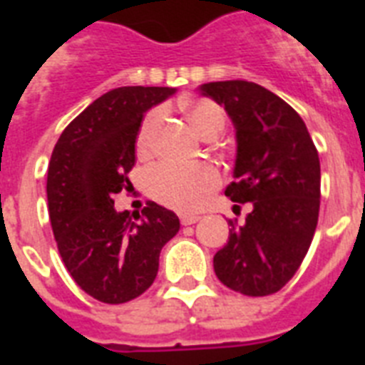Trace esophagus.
<instances>
[{
  "instance_id": "34e87169",
  "label": "esophagus",
  "mask_w": 365,
  "mask_h": 365,
  "mask_svg": "<svg viewBox=\"0 0 365 365\" xmlns=\"http://www.w3.org/2000/svg\"><path fill=\"white\" fill-rule=\"evenodd\" d=\"M180 220H182V225H193V223L199 222L200 216H195V214H182Z\"/></svg>"
}]
</instances>
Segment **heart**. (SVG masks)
Here are the masks:
<instances>
[{
  "label": "heart",
  "instance_id": "b5f03b06",
  "mask_svg": "<svg viewBox=\"0 0 365 365\" xmlns=\"http://www.w3.org/2000/svg\"><path fill=\"white\" fill-rule=\"evenodd\" d=\"M185 115L202 138L217 136L223 128L225 113L210 100H193L185 104ZM160 123V111H151L138 132V151L148 153L153 145L155 132ZM220 172L212 165H180L159 163L148 172L149 193L163 205L180 212H195L205 205L208 195L220 185Z\"/></svg>",
  "mask_w": 365,
  "mask_h": 365
}]
</instances>
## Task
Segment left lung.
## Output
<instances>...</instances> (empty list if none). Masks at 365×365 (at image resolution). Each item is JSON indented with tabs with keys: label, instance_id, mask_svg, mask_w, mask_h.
I'll list each match as a JSON object with an SVG mask.
<instances>
[{
	"label": "left lung",
	"instance_id": "obj_1",
	"mask_svg": "<svg viewBox=\"0 0 365 365\" xmlns=\"http://www.w3.org/2000/svg\"><path fill=\"white\" fill-rule=\"evenodd\" d=\"M199 91L223 106L235 126V182L225 195L252 202L244 225L229 222V240L214 255V271L239 294H274L299 269L317 231L318 151L299 113L257 83H205Z\"/></svg>",
	"mask_w": 365,
	"mask_h": 365
}]
</instances>
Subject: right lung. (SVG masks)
Here are the masks:
<instances>
[{
  "mask_svg": "<svg viewBox=\"0 0 365 365\" xmlns=\"http://www.w3.org/2000/svg\"><path fill=\"white\" fill-rule=\"evenodd\" d=\"M176 93L170 87H119L66 126L47 172L48 217L66 269L94 299L119 305L153 284L163 246L180 231L172 210L149 200L117 212L113 197L132 185L142 117Z\"/></svg>",
  "mask_w": 365,
  "mask_h": 365,
  "instance_id": "obj_1",
  "label": "right lung"
}]
</instances>
